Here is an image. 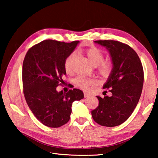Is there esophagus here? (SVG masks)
<instances>
[{
	"instance_id": "esophagus-1",
	"label": "esophagus",
	"mask_w": 158,
	"mask_h": 158,
	"mask_svg": "<svg viewBox=\"0 0 158 158\" xmlns=\"http://www.w3.org/2000/svg\"><path fill=\"white\" fill-rule=\"evenodd\" d=\"M84 98H89V96H90V95H89L88 93L84 92Z\"/></svg>"
}]
</instances>
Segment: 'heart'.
I'll list each match as a JSON object with an SVG mask.
<instances>
[{
    "instance_id": "obj_1",
    "label": "heart",
    "mask_w": 158,
    "mask_h": 158,
    "mask_svg": "<svg viewBox=\"0 0 158 158\" xmlns=\"http://www.w3.org/2000/svg\"><path fill=\"white\" fill-rule=\"evenodd\" d=\"M86 55L90 63L93 66L97 67V71L102 78L108 79L112 76L114 73V65L111 61H105V55L103 52L97 47H92L87 49ZM76 56V53L73 52L65 58L64 62V68L67 73H71L73 69V63L74 58ZM74 83L77 86L82 89L86 90L91 85H94L96 81L94 79L85 78V77H79L74 79Z\"/></svg>"
}]
</instances>
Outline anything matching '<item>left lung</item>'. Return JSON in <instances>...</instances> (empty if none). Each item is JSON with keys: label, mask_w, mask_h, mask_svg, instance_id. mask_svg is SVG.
Instances as JSON below:
<instances>
[{"label": "left lung", "mask_w": 158, "mask_h": 158, "mask_svg": "<svg viewBox=\"0 0 158 158\" xmlns=\"http://www.w3.org/2000/svg\"><path fill=\"white\" fill-rule=\"evenodd\" d=\"M95 42L109 50L114 69L103 86L111 96H97L99 105L91 111L92 117L102 126H118L127 121L139 100L143 84V66L137 53L129 45L115 40Z\"/></svg>", "instance_id": "obj_1"}]
</instances>
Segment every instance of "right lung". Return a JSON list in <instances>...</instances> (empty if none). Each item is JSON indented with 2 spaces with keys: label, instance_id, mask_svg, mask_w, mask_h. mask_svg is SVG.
I'll return each instance as SVG.
<instances>
[{
  "label": "right lung",
  "instance_id": "1",
  "mask_svg": "<svg viewBox=\"0 0 158 158\" xmlns=\"http://www.w3.org/2000/svg\"><path fill=\"white\" fill-rule=\"evenodd\" d=\"M79 41L69 43L47 40L35 44L25 56L22 68L23 91L29 108L36 118L49 127H59L69 121L72 105L84 98L81 90L58 92L65 84V58ZM70 88H73L71 84Z\"/></svg>",
  "mask_w": 158,
  "mask_h": 158
}]
</instances>
